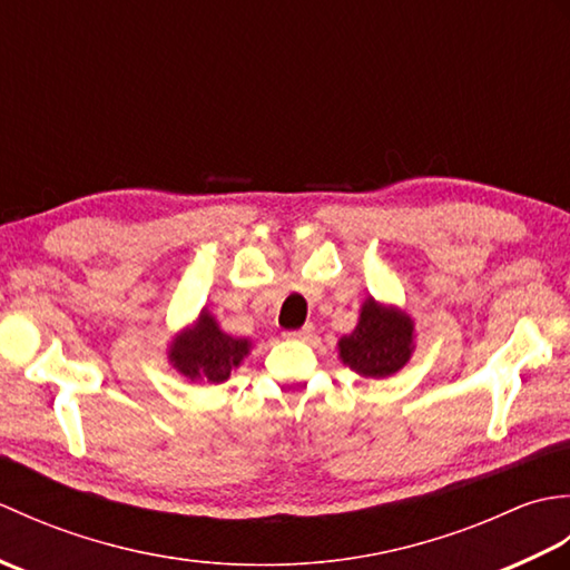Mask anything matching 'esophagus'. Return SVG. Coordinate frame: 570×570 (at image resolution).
<instances>
[{
  "instance_id": "esophagus-1",
  "label": "esophagus",
  "mask_w": 570,
  "mask_h": 570,
  "mask_svg": "<svg viewBox=\"0 0 570 570\" xmlns=\"http://www.w3.org/2000/svg\"><path fill=\"white\" fill-rule=\"evenodd\" d=\"M313 331H316V328H313L311 323H306L304 328H298V331H288V333H286V337H292V341H311V337H313Z\"/></svg>"
}]
</instances>
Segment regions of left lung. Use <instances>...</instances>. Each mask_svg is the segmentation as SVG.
<instances>
[{
  "label": "left lung",
  "instance_id": "1",
  "mask_svg": "<svg viewBox=\"0 0 570 570\" xmlns=\"http://www.w3.org/2000/svg\"><path fill=\"white\" fill-rule=\"evenodd\" d=\"M414 341V323L406 313L365 301L357 328L341 341V357L365 377H390L406 365Z\"/></svg>",
  "mask_w": 570,
  "mask_h": 570
}]
</instances>
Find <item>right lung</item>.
<instances>
[{
  "label": "right lung",
  "mask_w": 570,
  "mask_h": 570,
  "mask_svg": "<svg viewBox=\"0 0 570 570\" xmlns=\"http://www.w3.org/2000/svg\"><path fill=\"white\" fill-rule=\"evenodd\" d=\"M247 353V341L225 335L217 328L210 313L203 311L196 328L176 337V343L171 345V362L188 380L225 382L233 367H237Z\"/></svg>",
  "instance_id": "1"
}]
</instances>
